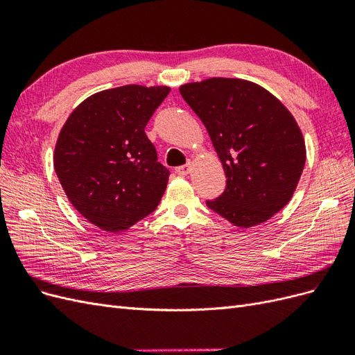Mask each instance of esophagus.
Instances as JSON below:
<instances>
[{
  "label": "esophagus",
  "mask_w": 355,
  "mask_h": 355,
  "mask_svg": "<svg viewBox=\"0 0 355 355\" xmlns=\"http://www.w3.org/2000/svg\"><path fill=\"white\" fill-rule=\"evenodd\" d=\"M191 167H192V161H188V163L185 164V166H180V167H178L176 168V171L179 175H188V173H191Z\"/></svg>",
  "instance_id": "34e87169"
}]
</instances>
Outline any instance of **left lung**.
<instances>
[{
	"label": "left lung",
	"mask_w": 355,
	"mask_h": 355,
	"mask_svg": "<svg viewBox=\"0 0 355 355\" xmlns=\"http://www.w3.org/2000/svg\"><path fill=\"white\" fill-rule=\"evenodd\" d=\"M211 139L225 176L207 206L243 230L271 219L292 200L305 166V139L293 114L262 85L213 77L179 87Z\"/></svg>",
	"instance_id": "obj_1"
}]
</instances>
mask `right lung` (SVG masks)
Listing matches in <instances>:
<instances>
[{"label":"right lung","instance_id":"1","mask_svg":"<svg viewBox=\"0 0 355 355\" xmlns=\"http://www.w3.org/2000/svg\"><path fill=\"white\" fill-rule=\"evenodd\" d=\"M168 85L128 84L89 96L60 128L53 155L72 206L94 227L124 232L153 213L170 171L157 161L145 125Z\"/></svg>","mask_w":355,"mask_h":355}]
</instances>
